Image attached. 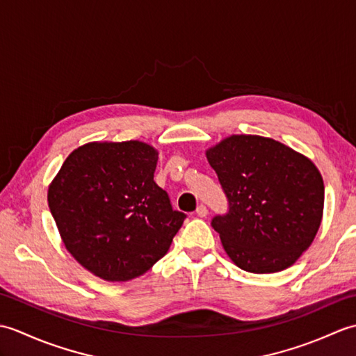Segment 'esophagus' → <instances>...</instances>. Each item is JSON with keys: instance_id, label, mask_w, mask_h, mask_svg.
<instances>
[{"instance_id": "34e87169", "label": "esophagus", "mask_w": 356, "mask_h": 356, "mask_svg": "<svg viewBox=\"0 0 356 356\" xmlns=\"http://www.w3.org/2000/svg\"><path fill=\"white\" fill-rule=\"evenodd\" d=\"M195 213H197L199 217H207L208 216V208L205 205H199L197 209H195Z\"/></svg>"}]
</instances>
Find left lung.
I'll list each match as a JSON object with an SVG mask.
<instances>
[{
  "label": "left lung",
  "instance_id": "left-lung-1",
  "mask_svg": "<svg viewBox=\"0 0 356 356\" xmlns=\"http://www.w3.org/2000/svg\"><path fill=\"white\" fill-rule=\"evenodd\" d=\"M228 199L213 218L229 259L252 274L278 272L300 259L318 232L324 184L311 159L284 143L234 134L207 149Z\"/></svg>",
  "mask_w": 356,
  "mask_h": 356
}]
</instances>
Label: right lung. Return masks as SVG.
<instances>
[{
  "label": "right lung",
  "mask_w": 356,
  "mask_h": 356,
  "mask_svg": "<svg viewBox=\"0 0 356 356\" xmlns=\"http://www.w3.org/2000/svg\"><path fill=\"white\" fill-rule=\"evenodd\" d=\"M156 165L148 143L92 142L50 184L49 208L67 251L96 277L127 282L168 252L186 214L154 182Z\"/></svg>",
  "instance_id": "obj_1"
}]
</instances>
